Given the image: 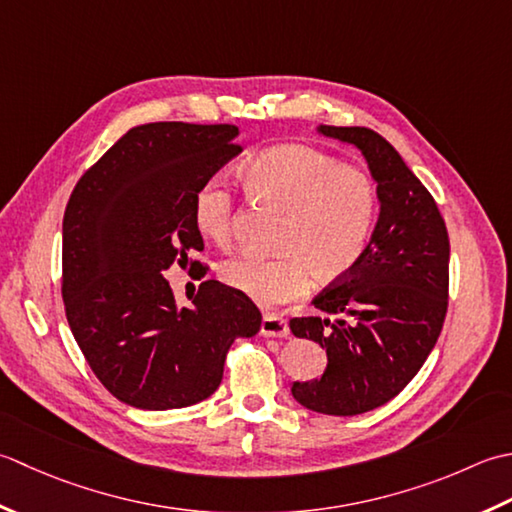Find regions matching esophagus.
<instances>
[{"label":"esophagus","instance_id":"34e87169","mask_svg":"<svg viewBox=\"0 0 512 512\" xmlns=\"http://www.w3.org/2000/svg\"><path fill=\"white\" fill-rule=\"evenodd\" d=\"M260 333H263L265 338H287L289 336L287 318L280 314H267L263 318V325H260Z\"/></svg>","mask_w":512,"mask_h":512}]
</instances>
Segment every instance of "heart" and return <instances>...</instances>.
I'll return each mask as SVG.
<instances>
[{"label":"heart","mask_w":512,"mask_h":512,"mask_svg":"<svg viewBox=\"0 0 512 512\" xmlns=\"http://www.w3.org/2000/svg\"><path fill=\"white\" fill-rule=\"evenodd\" d=\"M241 176L252 201L283 214L276 256H236L221 265L227 287L263 305L305 294L318 283H338L358 267L378 221V190L367 172L309 145H280L245 161ZM198 232L218 247L234 238V201L221 181L194 194Z\"/></svg>","instance_id":"1"}]
</instances>
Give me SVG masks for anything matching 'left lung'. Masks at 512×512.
I'll return each instance as SVG.
<instances>
[{
	"instance_id": "obj_1",
	"label": "left lung",
	"mask_w": 512,
	"mask_h": 512,
	"mask_svg": "<svg viewBox=\"0 0 512 512\" xmlns=\"http://www.w3.org/2000/svg\"><path fill=\"white\" fill-rule=\"evenodd\" d=\"M318 132L364 154L380 216L358 267L314 298L318 314L291 318V333L318 342L329 360L320 380L294 382L291 393L316 413L360 415L393 400L440 338L451 245L435 198L387 139L369 128Z\"/></svg>"
}]
</instances>
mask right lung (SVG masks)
<instances>
[{
	"label": "right lung",
	"mask_w": 512,
	"mask_h": 512,
	"mask_svg": "<svg viewBox=\"0 0 512 512\" xmlns=\"http://www.w3.org/2000/svg\"><path fill=\"white\" fill-rule=\"evenodd\" d=\"M236 125H137L81 176L64 214L61 296L72 336L114 398L148 411L201 402L223 380L227 351L260 329L258 307L205 280L192 307L165 269L203 267L194 194L243 152ZM205 276V271H203Z\"/></svg>",
	"instance_id": "add662e5"
}]
</instances>
